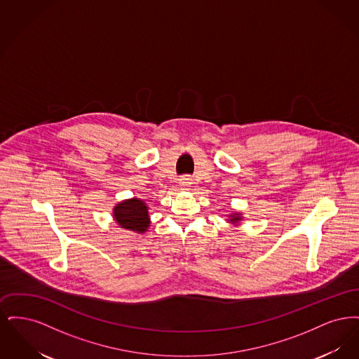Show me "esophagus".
<instances>
[{"instance_id":"34e87169","label":"esophagus","mask_w":359,"mask_h":359,"mask_svg":"<svg viewBox=\"0 0 359 359\" xmlns=\"http://www.w3.org/2000/svg\"><path fill=\"white\" fill-rule=\"evenodd\" d=\"M179 184H180V187H189V186L192 184V177H191L189 175H184V176H182V177L179 179Z\"/></svg>"}]
</instances>
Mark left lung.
Returning a JSON list of instances; mask_svg holds the SVG:
<instances>
[{
  "label": "left lung",
  "instance_id": "8db88e82",
  "mask_svg": "<svg viewBox=\"0 0 359 359\" xmlns=\"http://www.w3.org/2000/svg\"><path fill=\"white\" fill-rule=\"evenodd\" d=\"M237 221H241V218H239L238 215H237V217H233L231 222H237Z\"/></svg>",
  "mask_w": 359,
  "mask_h": 359
}]
</instances>
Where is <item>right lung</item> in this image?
Listing matches in <instances>:
<instances>
[{"mask_svg": "<svg viewBox=\"0 0 359 359\" xmlns=\"http://www.w3.org/2000/svg\"><path fill=\"white\" fill-rule=\"evenodd\" d=\"M114 218L121 227L137 233H144L149 226L148 207L137 198L116 205Z\"/></svg>", "mask_w": 359, "mask_h": 359, "instance_id": "obj_1", "label": "right lung"}]
</instances>
